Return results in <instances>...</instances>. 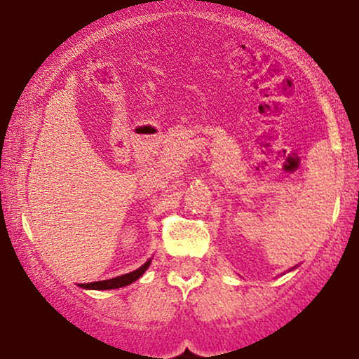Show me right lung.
<instances>
[{
  "mask_svg": "<svg viewBox=\"0 0 359 359\" xmlns=\"http://www.w3.org/2000/svg\"><path fill=\"white\" fill-rule=\"evenodd\" d=\"M150 266V259L145 263V265L140 266L138 270L130 271V273L119 275L116 278H109V280H101V282H90V283H81L82 288H93V290H109V288H119V287H126L130 283H133L135 280H138L145 273V270Z\"/></svg>",
  "mask_w": 359,
  "mask_h": 359,
  "instance_id": "1",
  "label": "right lung"
}]
</instances>
